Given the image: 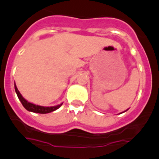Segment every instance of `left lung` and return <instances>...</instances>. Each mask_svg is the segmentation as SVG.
<instances>
[{
  "instance_id": "1",
  "label": "left lung",
  "mask_w": 159,
  "mask_h": 159,
  "mask_svg": "<svg viewBox=\"0 0 159 159\" xmlns=\"http://www.w3.org/2000/svg\"><path fill=\"white\" fill-rule=\"evenodd\" d=\"M127 110H128V109H127ZM125 111H123V112H125Z\"/></svg>"
}]
</instances>
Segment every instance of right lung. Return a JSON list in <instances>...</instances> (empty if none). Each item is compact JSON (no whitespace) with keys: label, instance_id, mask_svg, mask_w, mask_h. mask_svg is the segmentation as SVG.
I'll return each instance as SVG.
<instances>
[{"label":"right lung","instance_id":"obj_1","mask_svg":"<svg viewBox=\"0 0 159 159\" xmlns=\"http://www.w3.org/2000/svg\"><path fill=\"white\" fill-rule=\"evenodd\" d=\"M14 87H15V91H16V95H17L18 98H19L20 101L21 102L24 107H25L26 110L29 111L35 112V113H40V114L50 113V112L57 110V109H58L59 107H60L61 105L63 104V103H61V104L57 105V106H54V107H43V106H39V105L33 104V103H32V102H28V101L26 100L23 96H22L21 94L20 93V92L18 91L17 88H16V84H14Z\"/></svg>","mask_w":159,"mask_h":159}]
</instances>
